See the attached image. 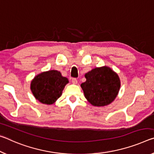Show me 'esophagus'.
Returning <instances> with one entry per match:
<instances>
[{
	"mask_svg": "<svg viewBox=\"0 0 154 154\" xmlns=\"http://www.w3.org/2000/svg\"><path fill=\"white\" fill-rule=\"evenodd\" d=\"M72 82L73 83V84H77L78 80L76 79H75V78H73V79H72Z\"/></svg>",
	"mask_w": 154,
	"mask_h": 154,
	"instance_id": "obj_1",
	"label": "esophagus"
}]
</instances>
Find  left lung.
<instances>
[{
	"label": "left lung",
	"mask_w": 154,
	"mask_h": 154,
	"mask_svg": "<svg viewBox=\"0 0 154 154\" xmlns=\"http://www.w3.org/2000/svg\"><path fill=\"white\" fill-rule=\"evenodd\" d=\"M81 84L87 100L95 106H104L115 99L120 88L118 75L108 67H97L85 74Z\"/></svg>",
	"instance_id": "1"
}]
</instances>
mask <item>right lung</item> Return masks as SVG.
<instances>
[{
	"mask_svg": "<svg viewBox=\"0 0 154 154\" xmlns=\"http://www.w3.org/2000/svg\"><path fill=\"white\" fill-rule=\"evenodd\" d=\"M68 80L57 70L42 73L32 80L31 89L37 100L43 104H52L60 97Z\"/></svg>",
	"mask_w": 154,
	"mask_h": 154,
	"instance_id": "1",
	"label": "right lung"
}]
</instances>
